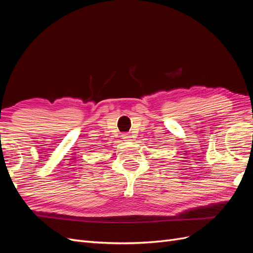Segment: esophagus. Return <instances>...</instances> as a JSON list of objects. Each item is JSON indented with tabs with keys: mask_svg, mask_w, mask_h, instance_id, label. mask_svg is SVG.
Returning a JSON list of instances; mask_svg holds the SVG:
<instances>
[{
	"mask_svg": "<svg viewBox=\"0 0 253 253\" xmlns=\"http://www.w3.org/2000/svg\"><path fill=\"white\" fill-rule=\"evenodd\" d=\"M122 138H124L125 141H131V136L128 134H122Z\"/></svg>",
	"mask_w": 253,
	"mask_h": 253,
	"instance_id": "34e87169",
	"label": "esophagus"
}]
</instances>
